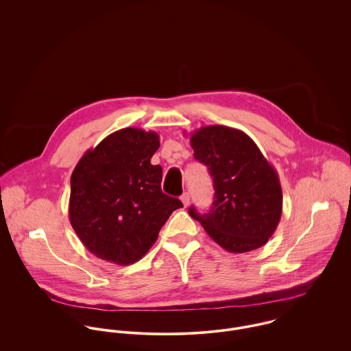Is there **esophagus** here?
Here are the masks:
<instances>
[{"instance_id":"34e87169","label":"esophagus","mask_w":351,"mask_h":351,"mask_svg":"<svg viewBox=\"0 0 351 351\" xmlns=\"http://www.w3.org/2000/svg\"><path fill=\"white\" fill-rule=\"evenodd\" d=\"M180 200L183 202V206L187 207L190 204V194L189 193H184V194L180 196Z\"/></svg>"}]
</instances>
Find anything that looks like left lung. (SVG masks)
Wrapping results in <instances>:
<instances>
[{
    "label": "left lung",
    "instance_id": "obj_1",
    "mask_svg": "<svg viewBox=\"0 0 351 351\" xmlns=\"http://www.w3.org/2000/svg\"><path fill=\"white\" fill-rule=\"evenodd\" d=\"M194 157L213 176L210 213H189L221 247L246 253L268 242L281 218L282 191L272 164L242 130L223 125L196 129Z\"/></svg>",
    "mask_w": 351,
    "mask_h": 351
}]
</instances>
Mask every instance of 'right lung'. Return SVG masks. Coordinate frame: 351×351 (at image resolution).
<instances>
[{"instance_id": "obj_1", "label": "right lung", "mask_w": 351, "mask_h": 351, "mask_svg": "<svg viewBox=\"0 0 351 351\" xmlns=\"http://www.w3.org/2000/svg\"><path fill=\"white\" fill-rule=\"evenodd\" d=\"M158 147L156 132L119 129L88 149L73 171L70 223L98 258L117 265L137 263L172 211L183 207L161 191L162 169L151 164Z\"/></svg>"}]
</instances>
